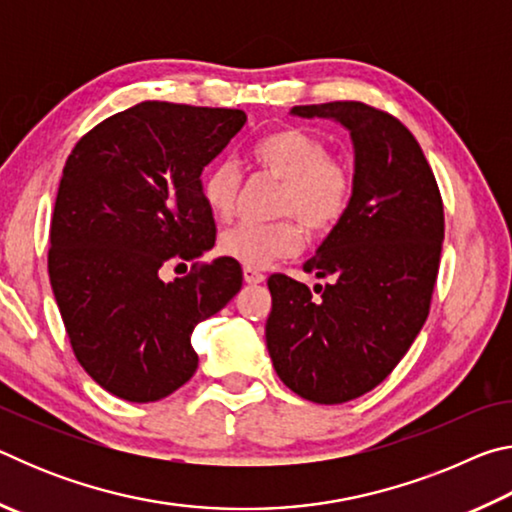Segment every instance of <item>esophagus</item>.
I'll return each instance as SVG.
<instances>
[{
	"label": "esophagus",
	"instance_id": "1",
	"mask_svg": "<svg viewBox=\"0 0 512 512\" xmlns=\"http://www.w3.org/2000/svg\"><path fill=\"white\" fill-rule=\"evenodd\" d=\"M244 280L248 282V284H262L266 277L257 271V268H244Z\"/></svg>",
	"mask_w": 512,
	"mask_h": 512
}]
</instances>
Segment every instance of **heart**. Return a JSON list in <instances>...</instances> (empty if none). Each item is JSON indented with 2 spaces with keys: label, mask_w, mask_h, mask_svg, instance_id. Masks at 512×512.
<instances>
[{
  "label": "heart",
  "mask_w": 512,
  "mask_h": 512,
  "mask_svg": "<svg viewBox=\"0 0 512 512\" xmlns=\"http://www.w3.org/2000/svg\"><path fill=\"white\" fill-rule=\"evenodd\" d=\"M250 162L280 180L275 212L287 219L253 225L241 223L219 237V253L248 268H266L282 257L296 255L309 232L323 235L339 223L352 203V173L329 158L327 146L300 128L273 131L250 146ZM239 192L235 164L221 162L205 171L201 196L214 219H230ZM301 222L298 224L295 219Z\"/></svg>",
  "instance_id": "obj_1"
}]
</instances>
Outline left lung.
<instances>
[{
  "label": "left lung",
  "instance_id": "left-lung-1",
  "mask_svg": "<svg viewBox=\"0 0 512 512\" xmlns=\"http://www.w3.org/2000/svg\"><path fill=\"white\" fill-rule=\"evenodd\" d=\"M291 115L332 119L350 133L354 189L348 212L305 264L332 280L323 293L268 277L266 348L302 400L343 404L391 375L429 316L443 201L420 144L395 117L359 101L296 106Z\"/></svg>",
  "mask_w": 512,
  "mask_h": 512
}]
</instances>
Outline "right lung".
Masks as SVG:
<instances>
[{
	"label": "right lung",
	"instance_id": "obj_1",
	"mask_svg": "<svg viewBox=\"0 0 512 512\" xmlns=\"http://www.w3.org/2000/svg\"><path fill=\"white\" fill-rule=\"evenodd\" d=\"M246 124L241 110L144 101L81 137L60 178L49 280L85 372L126 402H158L198 368L196 323L237 296L219 257L164 282V264L214 246L201 173Z\"/></svg>",
	"mask_w": 512,
	"mask_h": 512
}]
</instances>
